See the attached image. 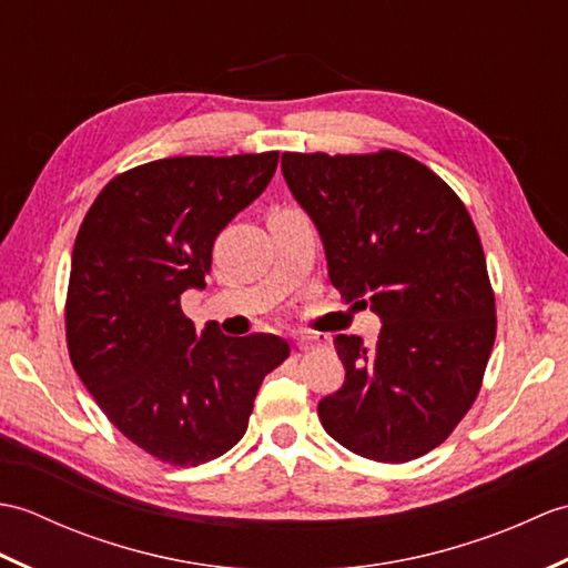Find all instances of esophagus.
Segmentation results:
<instances>
[{
  "mask_svg": "<svg viewBox=\"0 0 568 568\" xmlns=\"http://www.w3.org/2000/svg\"><path fill=\"white\" fill-rule=\"evenodd\" d=\"M322 336H312V334H305V336H300L297 339V354H305V352H310V348H315V346H322Z\"/></svg>",
  "mask_w": 568,
  "mask_h": 568,
  "instance_id": "esophagus-1",
  "label": "esophagus"
}]
</instances>
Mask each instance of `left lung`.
<instances>
[{
    "instance_id": "left-lung-1",
    "label": "left lung",
    "mask_w": 568,
    "mask_h": 568,
    "mask_svg": "<svg viewBox=\"0 0 568 568\" xmlns=\"http://www.w3.org/2000/svg\"><path fill=\"white\" fill-rule=\"evenodd\" d=\"M312 216L329 281L381 317L378 342L334 339L346 381L320 400L332 439L405 464L439 446L474 405L496 342V295L470 214L444 180L400 151L283 153Z\"/></svg>"
}]
</instances>
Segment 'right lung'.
Returning a JSON list of instances; mask_svg holds the SVG:
<instances>
[{
    "instance_id": "obj_1",
    "label": "right lung",
    "mask_w": 568,
    "mask_h": 568,
    "mask_svg": "<svg viewBox=\"0 0 568 568\" xmlns=\"http://www.w3.org/2000/svg\"><path fill=\"white\" fill-rule=\"evenodd\" d=\"M277 151L178 155L102 187L72 248L70 361L106 419L143 452L200 466L244 437L263 378L291 356L273 334L195 329L180 295L204 287L222 229L271 183Z\"/></svg>"
}]
</instances>
